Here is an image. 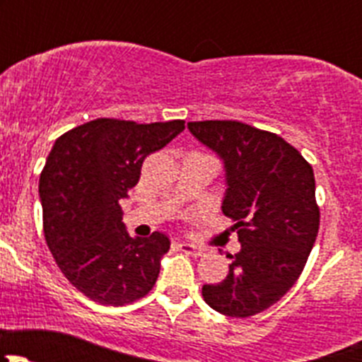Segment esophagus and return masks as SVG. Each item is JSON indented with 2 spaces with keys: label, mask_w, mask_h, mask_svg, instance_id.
Wrapping results in <instances>:
<instances>
[{
  "label": "esophagus",
  "mask_w": 362,
  "mask_h": 362,
  "mask_svg": "<svg viewBox=\"0 0 362 362\" xmlns=\"http://www.w3.org/2000/svg\"><path fill=\"white\" fill-rule=\"evenodd\" d=\"M178 249H180L182 252H185V254L194 255V257H199V255L204 254V250L202 249V247H196V245H192V243H185V242L178 243Z\"/></svg>",
  "instance_id": "1"
}]
</instances>
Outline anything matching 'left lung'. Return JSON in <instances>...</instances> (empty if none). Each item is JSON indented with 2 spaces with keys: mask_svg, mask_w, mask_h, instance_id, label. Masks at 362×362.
Masks as SVG:
<instances>
[{
  "mask_svg": "<svg viewBox=\"0 0 362 362\" xmlns=\"http://www.w3.org/2000/svg\"><path fill=\"white\" fill-rule=\"evenodd\" d=\"M187 127L224 160L222 211L242 243L228 276L203 286L204 301L228 317L264 312L299 279L319 233L312 166L279 134L238 120Z\"/></svg>",
  "mask_w": 362,
  "mask_h": 362,
  "instance_id": "8db88e82",
  "label": "left lung"
}]
</instances>
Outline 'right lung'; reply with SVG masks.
I'll use <instances>...</instances> for the list:
<instances>
[{"label":"right lung","instance_id":"obj_1","mask_svg":"<svg viewBox=\"0 0 362 362\" xmlns=\"http://www.w3.org/2000/svg\"><path fill=\"white\" fill-rule=\"evenodd\" d=\"M184 124L96 119L54 144L40 175L43 233L63 275L93 301L122 306L154 287L170 240L159 231L131 238L119 202L140 180L145 158Z\"/></svg>","mask_w":362,"mask_h":362}]
</instances>
